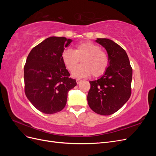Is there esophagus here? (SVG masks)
<instances>
[{
    "label": "esophagus",
    "mask_w": 156,
    "mask_h": 156,
    "mask_svg": "<svg viewBox=\"0 0 156 156\" xmlns=\"http://www.w3.org/2000/svg\"><path fill=\"white\" fill-rule=\"evenodd\" d=\"M76 82H77V84H79V83H80L81 82V80L79 79H76Z\"/></svg>",
    "instance_id": "1"
}]
</instances>
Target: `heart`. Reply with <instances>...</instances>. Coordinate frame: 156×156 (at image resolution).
<instances>
[{
  "label": "heart",
  "instance_id": "b5f03b06",
  "mask_svg": "<svg viewBox=\"0 0 156 156\" xmlns=\"http://www.w3.org/2000/svg\"><path fill=\"white\" fill-rule=\"evenodd\" d=\"M61 58L66 68L72 72L79 62L80 59L83 64L72 72L74 77H85L91 74L98 77L105 72L108 66V56L100 50L98 45L90 41H84L77 44L74 51L65 49L61 55Z\"/></svg>",
  "mask_w": 156,
  "mask_h": 156
}]
</instances>
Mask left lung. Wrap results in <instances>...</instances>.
<instances>
[{"instance_id":"1","label":"left lung","mask_w":156,"mask_h":156,"mask_svg":"<svg viewBox=\"0 0 156 156\" xmlns=\"http://www.w3.org/2000/svg\"><path fill=\"white\" fill-rule=\"evenodd\" d=\"M96 42L106 49L108 66L98 79L89 81L91 87L87 100L97 114L110 115L129 99L133 70L126 51L119 44L107 38H97Z\"/></svg>"}]
</instances>
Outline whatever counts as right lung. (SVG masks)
Instances as JSON below:
<instances>
[{
	"mask_svg": "<svg viewBox=\"0 0 156 156\" xmlns=\"http://www.w3.org/2000/svg\"><path fill=\"white\" fill-rule=\"evenodd\" d=\"M72 41L64 37L51 36L34 47L28 55L24 67L26 96L45 114L62 111L68 92L77 85L61 58Z\"/></svg>",
	"mask_w": 156,
	"mask_h": 156,
	"instance_id": "1",
	"label": "right lung"
}]
</instances>
